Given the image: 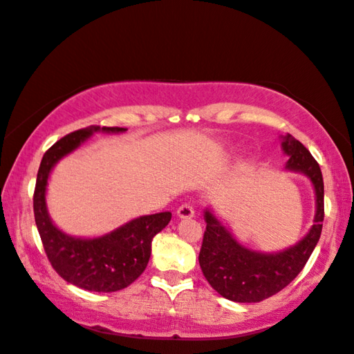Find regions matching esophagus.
<instances>
[{
    "instance_id": "esophagus-1",
    "label": "esophagus",
    "mask_w": 354,
    "mask_h": 354,
    "mask_svg": "<svg viewBox=\"0 0 354 354\" xmlns=\"http://www.w3.org/2000/svg\"><path fill=\"white\" fill-rule=\"evenodd\" d=\"M195 214V209L191 203H183L182 206L177 209L178 218H192Z\"/></svg>"
}]
</instances>
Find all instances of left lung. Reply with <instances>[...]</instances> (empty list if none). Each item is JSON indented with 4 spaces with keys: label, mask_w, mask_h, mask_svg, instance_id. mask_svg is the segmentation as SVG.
I'll return each mask as SVG.
<instances>
[{
    "label": "left lung",
    "mask_w": 354,
    "mask_h": 354,
    "mask_svg": "<svg viewBox=\"0 0 354 354\" xmlns=\"http://www.w3.org/2000/svg\"><path fill=\"white\" fill-rule=\"evenodd\" d=\"M281 147L289 156L286 168L303 172L315 187V224L292 248L277 254H262L239 245L229 230L206 210L204 219L207 224L198 262L209 285L227 300L257 303L280 292L300 274L319 241L324 221V182L319 165L292 135L285 136Z\"/></svg>",
    "instance_id": "8db88e82"
}]
</instances>
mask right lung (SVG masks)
Returning a JSON list of instances; mask_svg holds the SVG:
<instances>
[{
    "instance_id": "right-lung-1",
    "label": "right lung",
    "mask_w": 354,
    "mask_h": 354,
    "mask_svg": "<svg viewBox=\"0 0 354 354\" xmlns=\"http://www.w3.org/2000/svg\"><path fill=\"white\" fill-rule=\"evenodd\" d=\"M120 133L121 127L91 125L59 139L46 150L37 171L33 194L35 221L45 254L59 276L86 290L115 292L131 285L147 268L151 241L171 221V212L133 219L120 229L95 239H77L62 233L51 223L45 206V189L50 171L59 159L88 139L93 131Z\"/></svg>"
}]
</instances>
